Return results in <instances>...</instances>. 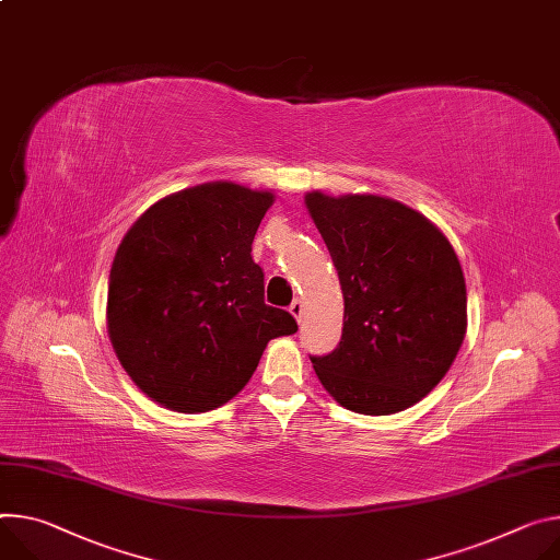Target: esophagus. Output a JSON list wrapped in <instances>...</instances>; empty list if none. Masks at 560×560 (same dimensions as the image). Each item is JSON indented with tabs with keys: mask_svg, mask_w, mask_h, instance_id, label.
Listing matches in <instances>:
<instances>
[{
	"mask_svg": "<svg viewBox=\"0 0 560 560\" xmlns=\"http://www.w3.org/2000/svg\"><path fill=\"white\" fill-rule=\"evenodd\" d=\"M290 313H292V317L301 324V317H303V301H301V299H294V301L290 303Z\"/></svg>",
	"mask_w": 560,
	"mask_h": 560,
	"instance_id": "34e87169",
	"label": "esophagus"
}]
</instances>
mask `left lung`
I'll use <instances>...</instances> for the list:
<instances>
[{
	"label": "left lung",
	"instance_id": "left-lung-1",
	"mask_svg": "<svg viewBox=\"0 0 560 560\" xmlns=\"http://www.w3.org/2000/svg\"><path fill=\"white\" fill-rule=\"evenodd\" d=\"M343 292L341 341L311 358L348 411L409 409L446 375L467 330L465 275L446 236L397 200L306 196Z\"/></svg>",
	"mask_w": 560,
	"mask_h": 560
}]
</instances>
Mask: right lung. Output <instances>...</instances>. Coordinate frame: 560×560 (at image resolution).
<instances>
[{
  "instance_id": "1",
  "label": "right lung",
  "mask_w": 560,
  "mask_h": 560,
  "mask_svg": "<svg viewBox=\"0 0 560 560\" xmlns=\"http://www.w3.org/2000/svg\"><path fill=\"white\" fill-rule=\"evenodd\" d=\"M270 191L206 183L151 206L125 234L109 277L107 326L129 377L178 413L232 399L270 339L296 332L266 303L252 241Z\"/></svg>"
}]
</instances>
